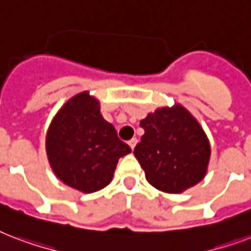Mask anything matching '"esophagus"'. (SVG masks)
<instances>
[{"label": "esophagus", "mask_w": 251, "mask_h": 251, "mask_svg": "<svg viewBox=\"0 0 251 251\" xmlns=\"http://www.w3.org/2000/svg\"><path fill=\"white\" fill-rule=\"evenodd\" d=\"M137 143H138V141H137V139H135V138H133V139H131V141H129L130 149L134 150V147H135V146H137Z\"/></svg>", "instance_id": "1"}]
</instances>
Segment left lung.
I'll list each match as a JSON object with an SVG mask.
<instances>
[{"mask_svg":"<svg viewBox=\"0 0 251 251\" xmlns=\"http://www.w3.org/2000/svg\"><path fill=\"white\" fill-rule=\"evenodd\" d=\"M145 129L134 155L146 178L157 190L178 194L194 186L207 173L210 142L182 105L159 108L141 121Z\"/></svg>","mask_w":251,"mask_h":251,"instance_id":"8db88e82","label":"left lung"}]
</instances>
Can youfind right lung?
Wrapping results in <instances>:
<instances>
[{
	"mask_svg": "<svg viewBox=\"0 0 251 251\" xmlns=\"http://www.w3.org/2000/svg\"><path fill=\"white\" fill-rule=\"evenodd\" d=\"M45 149L49 164L68 186L94 193L109 185L118 159L131 149L100 113V102L84 91L73 96L50 122Z\"/></svg>",
	"mask_w": 251,
	"mask_h": 251,
	"instance_id": "obj_1",
	"label": "right lung"
}]
</instances>
